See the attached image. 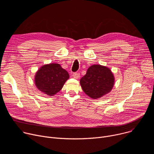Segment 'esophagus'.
<instances>
[{
	"mask_svg": "<svg viewBox=\"0 0 154 154\" xmlns=\"http://www.w3.org/2000/svg\"><path fill=\"white\" fill-rule=\"evenodd\" d=\"M73 76H74V77L75 79H79V78L80 77V74L78 73V72H74V73L73 74Z\"/></svg>",
	"mask_w": 154,
	"mask_h": 154,
	"instance_id": "esophagus-1",
	"label": "esophagus"
}]
</instances>
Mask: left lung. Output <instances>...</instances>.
<instances>
[{
	"label": "left lung",
	"instance_id": "8db88e82",
	"mask_svg": "<svg viewBox=\"0 0 154 154\" xmlns=\"http://www.w3.org/2000/svg\"><path fill=\"white\" fill-rule=\"evenodd\" d=\"M115 81V76L110 69L100 64H93L81 78L80 83L88 96L96 99L110 92Z\"/></svg>",
	"mask_w": 154,
	"mask_h": 154
}]
</instances>
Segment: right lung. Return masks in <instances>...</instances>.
I'll list each match as a JSON object with an SVG mask.
<instances>
[{"label":"right lung","instance_id":"1","mask_svg":"<svg viewBox=\"0 0 154 154\" xmlns=\"http://www.w3.org/2000/svg\"><path fill=\"white\" fill-rule=\"evenodd\" d=\"M69 78L68 72L60 64L51 63L42 65L36 71L35 84L38 90L53 96L62 89Z\"/></svg>","mask_w":154,"mask_h":154}]
</instances>
